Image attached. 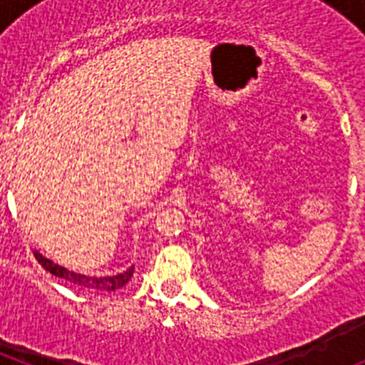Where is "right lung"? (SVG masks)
<instances>
[{
	"label": "right lung",
	"instance_id": "obj_1",
	"mask_svg": "<svg viewBox=\"0 0 365 365\" xmlns=\"http://www.w3.org/2000/svg\"><path fill=\"white\" fill-rule=\"evenodd\" d=\"M34 256H36L38 263H40L45 270H49L51 274H54L58 278L66 279L71 285H76L80 287V289H86V291L93 292H113L117 291V289H122L125 283L130 282L135 270V267L131 265L130 269L122 270V272L118 274H113V276H89V274L74 272V270H69L66 269V267L58 265V263H54L49 257H45L43 254H40L38 250H34Z\"/></svg>",
	"mask_w": 365,
	"mask_h": 365
}]
</instances>
